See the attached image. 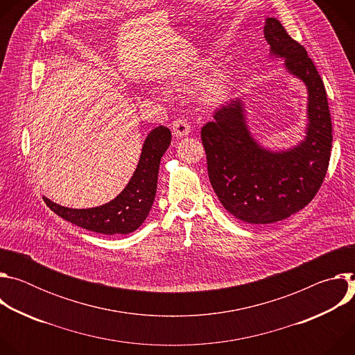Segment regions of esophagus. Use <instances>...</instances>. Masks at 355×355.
Returning a JSON list of instances; mask_svg holds the SVG:
<instances>
[{"label": "esophagus", "instance_id": "1", "mask_svg": "<svg viewBox=\"0 0 355 355\" xmlns=\"http://www.w3.org/2000/svg\"><path fill=\"white\" fill-rule=\"evenodd\" d=\"M191 132V126L185 118H178L173 122V135L175 137H185Z\"/></svg>", "mask_w": 355, "mask_h": 355}]
</instances>
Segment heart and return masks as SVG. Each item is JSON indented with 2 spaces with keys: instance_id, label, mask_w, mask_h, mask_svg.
<instances>
[{
  "instance_id": "heart-1",
  "label": "heart",
  "mask_w": 355,
  "mask_h": 355,
  "mask_svg": "<svg viewBox=\"0 0 355 355\" xmlns=\"http://www.w3.org/2000/svg\"><path fill=\"white\" fill-rule=\"evenodd\" d=\"M222 91V84L219 81H211L205 87V99H214Z\"/></svg>"
}]
</instances>
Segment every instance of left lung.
<instances>
[{"instance_id": "left-lung-1", "label": "left lung", "mask_w": 355, "mask_h": 355, "mask_svg": "<svg viewBox=\"0 0 355 355\" xmlns=\"http://www.w3.org/2000/svg\"><path fill=\"white\" fill-rule=\"evenodd\" d=\"M264 36L271 56L308 88L306 136L288 150L264 148L248 130L240 98L219 108L200 130L215 193L234 218L267 225L305 208L318 193L329 167L331 118L324 84L306 49L277 18H267Z\"/></svg>"}]
</instances>
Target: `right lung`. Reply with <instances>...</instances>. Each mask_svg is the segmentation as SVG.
I'll list each match as a JSON object with an SVG mask.
<instances>
[{"mask_svg":"<svg viewBox=\"0 0 355 355\" xmlns=\"http://www.w3.org/2000/svg\"><path fill=\"white\" fill-rule=\"evenodd\" d=\"M171 143V132L166 126L151 130L143 144L137 167L125 189L105 205L88 209H71L55 204L46 196V205L64 220L78 227L103 234H128L135 232L147 218L155 202L157 177L163 155Z\"/></svg>","mask_w":355,"mask_h":355,"instance_id":"add662e5","label":"right lung"}]
</instances>
